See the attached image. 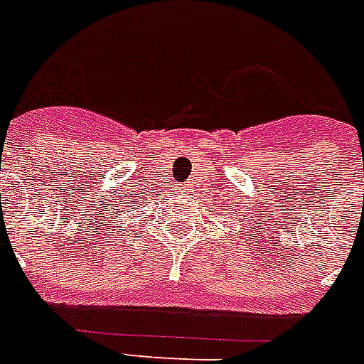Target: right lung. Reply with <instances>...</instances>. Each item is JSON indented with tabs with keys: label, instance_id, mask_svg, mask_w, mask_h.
<instances>
[{
	"label": "right lung",
	"instance_id": "right-lung-1",
	"mask_svg": "<svg viewBox=\"0 0 364 364\" xmlns=\"http://www.w3.org/2000/svg\"><path fill=\"white\" fill-rule=\"evenodd\" d=\"M136 198H138V193H130V196H127V198L122 199V201H114L113 207H109V215L107 218H124V215H127V211H132L134 205H138V201H136Z\"/></svg>",
	"mask_w": 364,
	"mask_h": 364
}]
</instances>
